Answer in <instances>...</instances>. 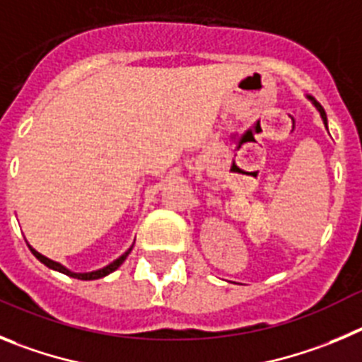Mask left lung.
Masks as SVG:
<instances>
[{"label": "left lung", "instance_id": "1", "mask_svg": "<svg viewBox=\"0 0 362 362\" xmlns=\"http://www.w3.org/2000/svg\"><path fill=\"white\" fill-rule=\"evenodd\" d=\"M307 99H308V100H310V103H312V104H314V106H315V110H317V112H319V115H321V119H323V124H325V128H327V129H328V122H327V113H325L323 106H321V104H319V103H317V100H315V99H314V97H308V95H307Z\"/></svg>", "mask_w": 362, "mask_h": 362}]
</instances>
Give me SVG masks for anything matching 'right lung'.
Listing matches in <instances>:
<instances>
[{"instance_id":"add662e5","label":"right lung","mask_w":362,"mask_h":362,"mask_svg":"<svg viewBox=\"0 0 362 362\" xmlns=\"http://www.w3.org/2000/svg\"><path fill=\"white\" fill-rule=\"evenodd\" d=\"M27 245H28V243H27ZM28 249H30V250H32V254H34L35 258H37L39 262L43 263V265H47L48 269H52V270H57V272H61V274H66V276H70V278H76V279H84V281H90V279H99V278H104V276L112 274L113 270H117V269H119V267L122 265V263H124V259L128 258V254L132 252L133 245L129 247V249L126 250V252L122 254V256H119V258H117L115 262H112V263H110V265L103 267V269H99V270H92V272H74V270L66 269V267H64V265H61V263L54 262V259L47 258V256H43V254H41V252H37V250H35L34 247H32V245H28Z\"/></svg>"}]
</instances>
